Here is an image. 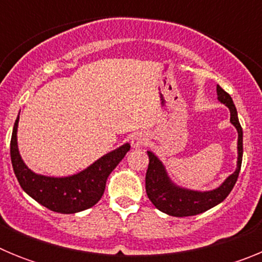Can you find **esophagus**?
<instances>
[{
  "instance_id": "34e87169",
  "label": "esophagus",
  "mask_w": 262,
  "mask_h": 262,
  "mask_svg": "<svg viewBox=\"0 0 262 262\" xmlns=\"http://www.w3.org/2000/svg\"><path fill=\"white\" fill-rule=\"evenodd\" d=\"M147 142H148L147 136H145L144 134L139 133L133 136V139H131V145H133L134 148H140L143 147V145L147 144Z\"/></svg>"
}]
</instances>
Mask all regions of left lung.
Segmentation results:
<instances>
[{
    "label": "left lung",
    "instance_id": "8db88e82",
    "mask_svg": "<svg viewBox=\"0 0 262 262\" xmlns=\"http://www.w3.org/2000/svg\"><path fill=\"white\" fill-rule=\"evenodd\" d=\"M216 94L217 99L230 108L231 123L236 127L237 134H239V138H237V168L232 174L228 176V178L221 186L214 190H189V189L180 187L173 184L163 163L157 159V156H155V154L148 151L149 164H148L147 174H145V191L155 207L170 216H191V215H198L201 212L207 211L214 206L223 202L237 181L243 161V129L240 126L239 118H237V111H236L230 94L224 92L219 85L216 86Z\"/></svg>",
    "mask_w": 262,
    "mask_h": 262
}]
</instances>
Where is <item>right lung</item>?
<instances>
[{
  "instance_id": "add662e5",
  "label": "right lung",
  "mask_w": 262,
  "mask_h": 262,
  "mask_svg": "<svg viewBox=\"0 0 262 262\" xmlns=\"http://www.w3.org/2000/svg\"><path fill=\"white\" fill-rule=\"evenodd\" d=\"M18 120L19 115L14 123L10 140V157L15 177L20 187L31 198L51 211L60 214H75L93 207L103 195L108 174L129 151V144L126 143L115 151L97 160L85 170L69 177H47L36 174L23 163L18 151Z\"/></svg>"
}]
</instances>
